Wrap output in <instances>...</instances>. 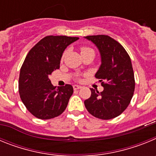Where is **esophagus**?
<instances>
[{"label":"esophagus","instance_id":"1","mask_svg":"<svg viewBox=\"0 0 156 156\" xmlns=\"http://www.w3.org/2000/svg\"><path fill=\"white\" fill-rule=\"evenodd\" d=\"M80 88H82V87L80 86V85H73V89L74 90H79V89H80Z\"/></svg>","mask_w":156,"mask_h":156}]
</instances>
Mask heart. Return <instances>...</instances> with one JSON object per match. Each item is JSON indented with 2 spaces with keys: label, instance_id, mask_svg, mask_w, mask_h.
<instances>
[{
  "label": "heart",
  "instance_id": "obj_1",
  "mask_svg": "<svg viewBox=\"0 0 156 156\" xmlns=\"http://www.w3.org/2000/svg\"><path fill=\"white\" fill-rule=\"evenodd\" d=\"M89 50H92V49H91V48H87V47H82V48H80L81 54H82V53H83V52H86V51H89ZM66 52H65V53L63 54L62 58H64V56L66 55Z\"/></svg>",
  "mask_w": 156,
  "mask_h": 156
}]
</instances>
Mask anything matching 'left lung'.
<instances>
[{"label":"left lung","instance_id":"left-lung-1","mask_svg":"<svg viewBox=\"0 0 156 156\" xmlns=\"http://www.w3.org/2000/svg\"><path fill=\"white\" fill-rule=\"evenodd\" d=\"M99 50L101 59L95 77L104 90L90 88L91 95L84 101L89 113L101 119H111L120 115L129 105L135 88L130 58L124 48L107 35L84 37Z\"/></svg>","mask_w":156,"mask_h":156}]
</instances>
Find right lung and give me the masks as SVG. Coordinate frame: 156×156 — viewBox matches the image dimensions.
<instances>
[{
    "instance_id": "obj_1",
    "label": "right lung",
    "mask_w": 156,
    "mask_h": 156,
    "mask_svg": "<svg viewBox=\"0 0 156 156\" xmlns=\"http://www.w3.org/2000/svg\"><path fill=\"white\" fill-rule=\"evenodd\" d=\"M78 39L66 36H47L27 54L20 69L19 92L27 110L38 119L58 116L67 107L73 87L66 84L56 89L49 76L60 67L65 49Z\"/></svg>"
}]
</instances>
